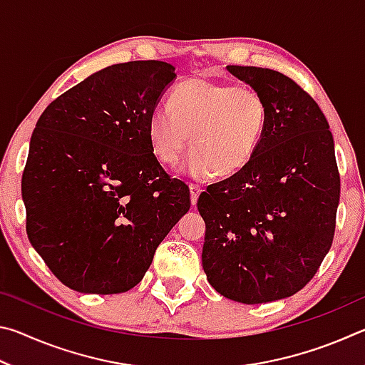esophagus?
<instances>
[{
  "instance_id": "1",
  "label": "esophagus",
  "mask_w": 365,
  "mask_h": 365,
  "mask_svg": "<svg viewBox=\"0 0 365 365\" xmlns=\"http://www.w3.org/2000/svg\"><path fill=\"white\" fill-rule=\"evenodd\" d=\"M201 191H202V190H201L200 185H196V183H190V197H191V205H193V206H196L197 197H200Z\"/></svg>"
}]
</instances>
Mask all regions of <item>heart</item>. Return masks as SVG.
<instances>
[{"mask_svg":"<svg viewBox=\"0 0 365 365\" xmlns=\"http://www.w3.org/2000/svg\"><path fill=\"white\" fill-rule=\"evenodd\" d=\"M168 108L154 109L148 137L160 164L175 168L188 140V169L193 175H228L246 165L267 122L264 96L251 86L187 80L172 91ZM192 138H189V135Z\"/></svg>","mask_w":365,"mask_h":365,"instance_id":"1","label":"heart"}]
</instances>
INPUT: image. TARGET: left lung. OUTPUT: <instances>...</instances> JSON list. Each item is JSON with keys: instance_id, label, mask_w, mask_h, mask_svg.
<instances>
[{"instance_id": "left-lung-1", "label": "left lung", "mask_w": 365, "mask_h": 365, "mask_svg": "<svg viewBox=\"0 0 365 365\" xmlns=\"http://www.w3.org/2000/svg\"><path fill=\"white\" fill-rule=\"evenodd\" d=\"M227 69L264 96L267 122L246 165L200 195L202 269L225 298L262 304L317 274L335 237L339 172L329 122L307 91L265 67Z\"/></svg>"}]
</instances>
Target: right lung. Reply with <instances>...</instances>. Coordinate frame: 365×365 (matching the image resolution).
I'll list each match as a JSON object with an SVG mask.
<instances>
[{"label":"right lung","instance_id":"right-lung-1","mask_svg":"<svg viewBox=\"0 0 365 365\" xmlns=\"http://www.w3.org/2000/svg\"><path fill=\"white\" fill-rule=\"evenodd\" d=\"M175 77L163 61L109 66L43 110L22 174L30 243L80 293L138 285L190 209V188L154 156L148 122Z\"/></svg>","mask_w":365,"mask_h":365}]
</instances>
